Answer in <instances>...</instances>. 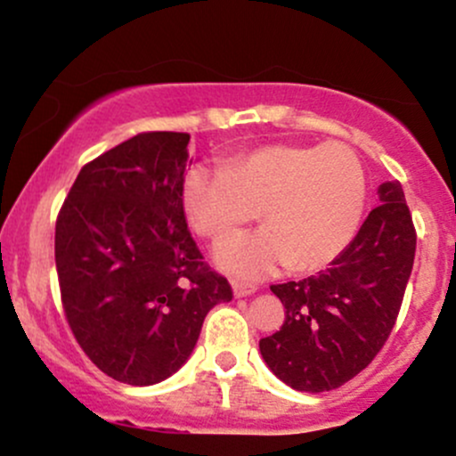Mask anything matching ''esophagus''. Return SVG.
I'll list each match as a JSON object with an SVG mask.
<instances>
[{
  "label": "esophagus",
  "mask_w": 456,
  "mask_h": 456,
  "mask_svg": "<svg viewBox=\"0 0 456 456\" xmlns=\"http://www.w3.org/2000/svg\"><path fill=\"white\" fill-rule=\"evenodd\" d=\"M233 296L235 297H244V296H250L257 291V287L250 285V282H242V281H233Z\"/></svg>",
  "instance_id": "esophagus-1"
}]
</instances>
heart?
I'll return each mask as SVG.
<instances>
[{
    "label": "heart",
    "instance_id": "heart-1",
    "mask_svg": "<svg viewBox=\"0 0 456 456\" xmlns=\"http://www.w3.org/2000/svg\"><path fill=\"white\" fill-rule=\"evenodd\" d=\"M182 201L192 229L221 244L261 214L265 229L221 246L216 261L246 279L287 264L328 265L352 242L366 201V175L345 143H276L235 156L223 169L188 171Z\"/></svg>",
    "mask_w": 456,
    "mask_h": 456
}]
</instances>
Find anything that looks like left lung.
Wrapping results in <instances>:
<instances>
[{
	"label": "left lung",
	"instance_id": "8db88e82",
	"mask_svg": "<svg viewBox=\"0 0 456 456\" xmlns=\"http://www.w3.org/2000/svg\"><path fill=\"white\" fill-rule=\"evenodd\" d=\"M381 203L347 248L302 281L270 289L285 322L259 341L276 378L302 392H326L366 369L388 341L416 255V227L399 182L379 186Z\"/></svg>",
	"mask_w": 456,
	"mask_h": 456
}]
</instances>
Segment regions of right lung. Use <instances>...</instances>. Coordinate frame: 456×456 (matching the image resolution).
Masks as SVG:
<instances>
[{
  "mask_svg": "<svg viewBox=\"0 0 456 456\" xmlns=\"http://www.w3.org/2000/svg\"><path fill=\"white\" fill-rule=\"evenodd\" d=\"M188 133H139L83 165L55 223L61 306L102 373L159 384L195 349L203 319L233 297L188 229Z\"/></svg>",
  "mask_w": 456,
  "mask_h": 456,
  "instance_id": "right-lung-1",
  "label": "right lung"
}]
</instances>
